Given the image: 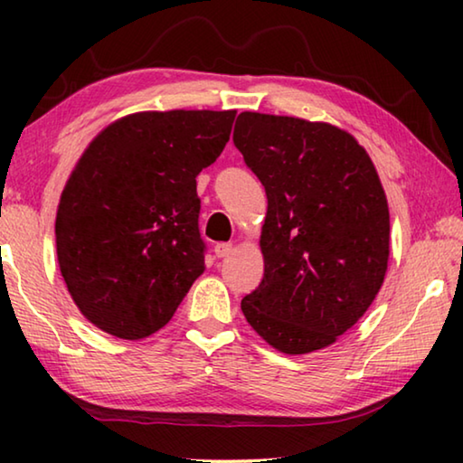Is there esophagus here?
Here are the masks:
<instances>
[{"instance_id":"34e87169","label":"esophagus","mask_w":463,"mask_h":463,"mask_svg":"<svg viewBox=\"0 0 463 463\" xmlns=\"http://www.w3.org/2000/svg\"><path fill=\"white\" fill-rule=\"evenodd\" d=\"M214 253H216V257L224 260V257H229L232 253V242H218V245L214 247Z\"/></svg>"}]
</instances>
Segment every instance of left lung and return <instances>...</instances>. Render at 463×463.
<instances>
[{
	"label": "left lung",
	"mask_w": 463,
	"mask_h": 463,
	"mask_svg": "<svg viewBox=\"0 0 463 463\" xmlns=\"http://www.w3.org/2000/svg\"><path fill=\"white\" fill-rule=\"evenodd\" d=\"M232 138L268 194L263 279L242 298V315L279 354L325 349L386 278L390 213L378 171L354 135L328 122L241 112Z\"/></svg>",
	"instance_id": "left-lung-1"
}]
</instances>
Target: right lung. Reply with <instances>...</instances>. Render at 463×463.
Masks as SVG:
<instances>
[{"instance_id": "1", "label": "right lung", "mask_w": 463, "mask_h": 463, "mask_svg": "<svg viewBox=\"0 0 463 463\" xmlns=\"http://www.w3.org/2000/svg\"><path fill=\"white\" fill-rule=\"evenodd\" d=\"M237 109L135 112L98 132L62 187L54 237L75 307L140 341L165 326L206 263L195 177L221 156Z\"/></svg>"}]
</instances>
